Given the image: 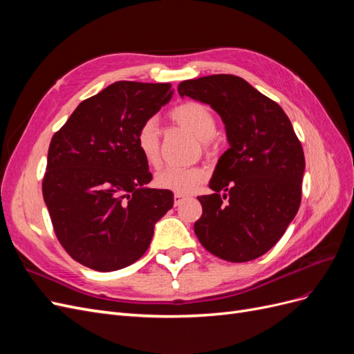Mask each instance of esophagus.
Returning <instances> with one entry per match:
<instances>
[{"label": "esophagus", "mask_w": 354, "mask_h": 354, "mask_svg": "<svg viewBox=\"0 0 354 354\" xmlns=\"http://www.w3.org/2000/svg\"><path fill=\"white\" fill-rule=\"evenodd\" d=\"M186 198H187V196L181 195V194H174V205H180V203L183 202Z\"/></svg>", "instance_id": "esophagus-1"}]
</instances>
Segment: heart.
Masks as SVG:
<instances>
[{
    "instance_id": "b5f03b06",
    "label": "heart",
    "mask_w": 354,
    "mask_h": 354,
    "mask_svg": "<svg viewBox=\"0 0 354 354\" xmlns=\"http://www.w3.org/2000/svg\"><path fill=\"white\" fill-rule=\"evenodd\" d=\"M171 121L190 131L198 140L207 143L216 136L217 125L208 106L187 102L177 106L169 113ZM136 146L147 164L156 165L159 160V130L155 120L143 122L136 134ZM207 178V169L201 167H165L155 176V185L174 194H192Z\"/></svg>"
}]
</instances>
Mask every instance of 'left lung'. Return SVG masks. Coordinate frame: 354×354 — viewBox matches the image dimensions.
Returning <instances> with one entry per match:
<instances>
[{
    "label": "left lung",
    "mask_w": 354,
    "mask_h": 354,
    "mask_svg": "<svg viewBox=\"0 0 354 354\" xmlns=\"http://www.w3.org/2000/svg\"><path fill=\"white\" fill-rule=\"evenodd\" d=\"M178 94L209 104L229 143L209 180L212 194L198 196L196 236L226 261L259 259L283 236L301 202L306 160L292 124L279 104L234 75L183 81Z\"/></svg>",
    "instance_id": "8db88e82"
}]
</instances>
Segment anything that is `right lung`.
Returning <instances> with one entry per match:
<instances>
[{"instance_id":"right-lung-1","label":"right lung","mask_w":354,"mask_h":354,"mask_svg":"<svg viewBox=\"0 0 354 354\" xmlns=\"http://www.w3.org/2000/svg\"><path fill=\"white\" fill-rule=\"evenodd\" d=\"M171 84L118 81L80 103L53 136L42 196L63 248L97 272L133 264L155 224L173 208V192L151 189L138 128L165 106Z\"/></svg>"}]
</instances>
